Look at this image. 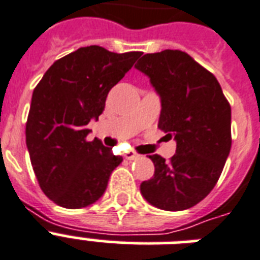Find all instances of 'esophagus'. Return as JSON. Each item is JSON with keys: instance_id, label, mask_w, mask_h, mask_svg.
I'll use <instances>...</instances> for the list:
<instances>
[{"instance_id": "obj_1", "label": "esophagus", "mask_w": 260, "mask_h": 260, "mask_svg": "<svg viewBox=\"0 0 260 260\" xmlns=\"http://www.w3.org/2000/svg\"><path fill=\"white\" fill-rule=\"evenodd\" d=\"M125 158L128 159V160H136V159L140 158V155L134 152V151H129V152H126L125 154Z\"/></svg>"}]
</instances>
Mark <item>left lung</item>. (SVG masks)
Masks as SVG:
<instances>
[{"mask_svg": "<svg viewBox=\"0 0 260 260\" xmlns=\"http://www.w3.org/2000/svg\"><path fill=\"white\" fill-rule=\"evenodd\" d=\"M135 69L160 97L158 126L177 142L170 162L148 156L155 173L140 193L158 209H189L212 191L230 155V102L216 77L183 51L146 54Z\"/></svg>", "mask_w": 260, "mask_h": 260, "instance_id": "8db88e82", "label": "left lung"}]
</instances>
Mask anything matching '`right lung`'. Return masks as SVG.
<instances>
[{
	"mask_svg": "<svg viewBox=\"0 0 260 260\" xmlns=\"http://www.w3.org/2000/svg\"><path fill=\"white\" fill-rule=\"evenodd\" d=\"M140 55L82 47L56 60L35 87L26 148L43 193L59 206L79 209L94 204L122 162L97 138L87 142L86 125L97 121L109 90Z\"/></svg>",
	"mask_w": 260,
	"mask_h": 260,
	"instance_id": "add662e5",
	"label": "right lung"
}]
</instances>
